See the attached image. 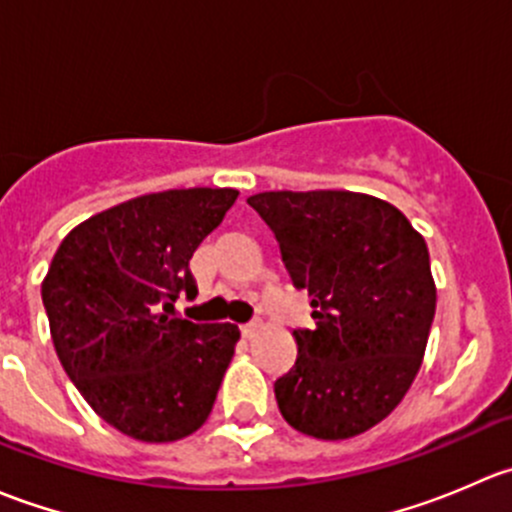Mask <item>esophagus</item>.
<instances>
[{"label": "esophagus", "mask_w": 512, "mask_h": 512, "mask_svg": "<svg viewBox=\"0 0 512 512\" xmlns=\"http://www.w3.org/2000/svg\"><path fill=\"white\" fill-rule=\"evenodd\" d=\"M242 337H247V339H252L255 337L257 332H260L262 329V322H250V324H242Z\"/></svg>", "instance_id": "esophagus-1"}]
</instances>
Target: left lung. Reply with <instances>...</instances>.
<instances>
[{
    "instance_id": "1",
    "label": "left lung",
    "mask_w": 512,
    "mask_h": 512,
    "mask_svg": "<svg viewBox=\"0 0 512 512\" xmlns=\"http://www.w3.org/2000/svg\"><path fill=\"white\" fill-rule=\"evenodd\" d=\"M275 232L314 329L275 381L280 414L322 441L384 421L414 384L436 314L426 240L399 208L352 190H272L247 198Z\"/></svg>"
}]
</instances>
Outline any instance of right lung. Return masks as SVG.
Wrapping results in <instances>:
<instances>
[{
  "instance_id": "right-lung-1",
  "label": "right lung",
  "mask_w": 512,
  "mask_h": 512,
  "mask_svg": "<svg viewBox=\"0 0 512 512\" xmlns=\"http://www.w3.org/2000/svg\"><path fill=\"white\" fill-rule=\"evenodd\" d=\"M235 188L138 195L61 240L41 282L51 342L91 409L123 436L173 443L208 421L240 329L173 317L188 265Z\"/></svg>"
}]
</instances>
